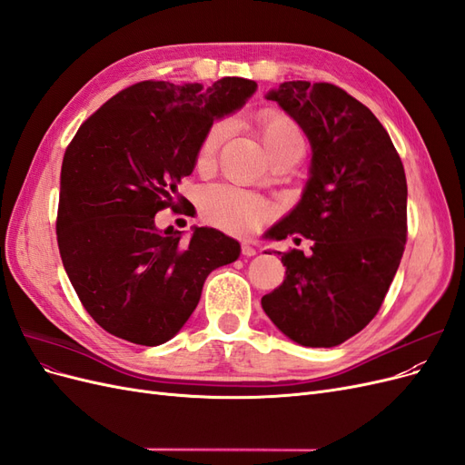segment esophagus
<instances>
[{"instance_id": "obj_1", "label": "esophagus", "mask_w": 465, "mask_h": 465, "mask_svg": "<svg viewBox=\"0 0 465 465\" xmlns=\"http://www.w3.org/2000/svg\"><path fill=\"white\" fill-rule=\"evenodd\" d=\"M256 254H258V250L254 246L248 244V242H242V256L252 258V256H256Z\"/></svg>"}]
</instances>
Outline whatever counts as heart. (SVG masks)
I'll return each mask as SVG.
<instances>
[{
	"instance_id": "b5f03b06",
	"label": "heart",
	"mask_w": 465,
	"mask_h": 465,
	"mask_svg": "<svg viewBox=\"0 0 465 465\" xmlns=\"http://www.w3.org/2000/svg\"><path fill=\"white\" fill-rule=\"evenodd\" d=\"M256 128L262 143L272 159L287 149L302 147V134L299 125L277 110L260 112L256 118ZM224 134H227V125L223 122L211 125L198 151V166L207 168L213 164ZM200 209L207 223L236 234H246L254 231L267 217V205L262 200L254 198L248 192L224 184L207 186L205 190H202Z\"/></svg>"
}]
</instances>
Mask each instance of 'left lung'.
I'll use <instances>...</instances> for the list:
<instances>
[{
	"mask_svg": "<svg viewBox=\"0 0 465 465\" xmlns=\"http://www.w3.org/2000/svg\"><path fill=\"white\" fill-rule=\"evenodd\" d=\"M308 137L311 171L299 203L265 232L311 238L312 254H281L285 279L262 299L281 333L304 347H335L376 316L407 238V182L384 125L330 83L285 81L267 91Z\"/></svg>",
	"mask_w": 465,
	"mask_h": 465,
	"instance_id": "1",
	"label": "left lung"
}]
</instances>
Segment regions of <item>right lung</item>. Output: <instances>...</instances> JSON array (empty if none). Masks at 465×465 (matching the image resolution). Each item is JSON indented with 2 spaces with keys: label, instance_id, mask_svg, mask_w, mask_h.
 <instances>
[{
  "label": "right lung",
  "instance_id": "right-lung-1",
  "mask_svg": "<svg viewBox=\"0 0 465 465\" xmlns=\"http://www.w3.org/2000/svg\"><path fill=\"white\" fill-rule=\"evenodd\" d=\"M256 81L223 77L124 89L77 130L62 163L58 246L79 301L98 326L137 345L166 343L200 302L207 275L241 256L234 238L193 227L190 242L154 215L178 207L215 120L241 110Z\"/></svg>",
  "mask_w": 465,
  "mask_h": 465
}]
</instances>
